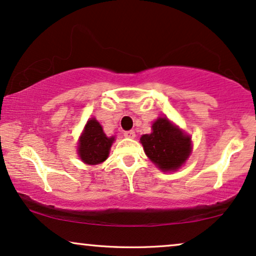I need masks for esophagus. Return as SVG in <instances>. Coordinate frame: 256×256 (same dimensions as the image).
Listing matches in <instances>:
<instances>
[{
	"instance_id": "esophagus-1",
	"label": "esophagus",
	"mask_w": 256,
	"mask_h": 256,
	"mask_svg": "<svg viewBox=\"0 0 256 256\" xmlns=\"http://www.w3.org/2000/svg\"><path fill=\"white\" fill-rule=\"evenodd\" d=\"M124 137H126V138H130V139H134V137H136V134H134V131H125L124 132Z\"/></svg>"
}]
</instances>
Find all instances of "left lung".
Masks as SVG:
<instances>
[{"mask_svg":"<svg viewBox=\"0 0 256 256\" xmlns=\"http://www.w3.org/2000/svg\"><path fill=\"white\" fill-rule=\"evenodd\" d=\"M145 154L164 172L176 171L186 163L192 152V138L166 117L152 124L150 134L140 137Z\"/></svg>","mask_w":256,"mask_h":256,"instance_id":"1","label":"left lung"}]
</instances>
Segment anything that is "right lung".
Here are the masks:
<instances>
[{
  "label": "right lung",
  "mask_w": 256,
  "mask_h": 256,
  "mask_svg": "<svg viewBox=\"0 0 256 256\" xmlns=\"http://www.w3.org/2000/svg\"><path fill=\"white\" fill-rule=\"evenodd\" d=\"M113 142L114 137H108L99 122L90 118L80 136L78 154L85 164L96 166L108 160Z\"/></svg>",
  "instance_id": "add662e5"
}]
</instances>
